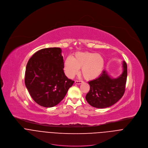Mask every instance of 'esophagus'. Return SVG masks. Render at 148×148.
Returning a JSON list of instances; mask_svg holds the SVG:
<instances>
[{"mask_svg": "<svg viewBox=\"0 0 148 148\" xmlns=\"http://www.w3.org/2000/svg\"><path fill=\"white\" fill-rule=\"evenodd\" d=\"M83 82V81H75V83L76 84H82Z\"/></svg>", "mask_w": 148, "mask_h": 148, "instance_id": "obj_1", "label": "esophagus"}]
</instances>
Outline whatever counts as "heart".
<instances>
[{"mask_svg":"<svg viewBox=\"0 0 148 148\" xmlns=\"http://www.w3.org/2000/svg\"><path fill=\"white\" fill-rule=\"evenodd\" d=\"M104 59L99 54L89 52L76 53L72 58L67 57L64 63L66 75L70 78H73L81 69V74L84 78L92 80L97 78L103 71Z\"/></svg>","mask_w":148,"mask_h":148,"instance_id":"heart-1","label":"heart"}]
</instances>
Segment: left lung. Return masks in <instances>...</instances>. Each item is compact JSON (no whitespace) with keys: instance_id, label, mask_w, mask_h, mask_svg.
Returning <instances> with one entry per match:
<instances>
[{"instance_id":"obj_1","label":"left lung","mask_w":148,"mask_h":148,"mask_svg":"<svg viewBox=\"0 0 148 148\" xmlns=\"http://www.w3.org/2000/svg\"><path fill=\"white\" fill-rule=\"evenodd\" d=\"M123 72L116 78H112L106 70L95 79L90 81V91L86 98L92 107L105 108L112 106L123 96L127 79V65L122 62Z\"/></svg>"}]
</instances>
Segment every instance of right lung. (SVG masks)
Wrapping results in <instances>:
<instances>
[{
  "label": "right lung",
  "instance_id": "add662e5",
  "mask_svg": "<svg viewBox=\"0 0 148 148\" xmlns=\"http://www.w3.org/2000/svg\"><path fill=\"white\" fill-rule=\"evenodd\" d=\"M61 49H43L29 59L26 68L25 85L33 100L40 106H56L66 96L74 81L64 73Z\"/></svg>",
  "mask_w": 148,
  "mask_h": 148
}]
</instances>
